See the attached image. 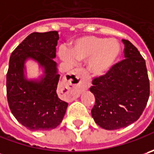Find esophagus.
Here are the masks:
<instances>
[{
  "mask_svg": "<svg viewBox=\"0 0 154 154\" xmlns=\"http://www.w3.org/2000/svg\"><path fill=\"white\" fill-rule=\"evenodd\" d=\"M85 75H86V74H85V72L82 69L76 68L68 76L67 82H68V84L69 86H72L73 92H74L73 93V98H75V97L79 96L80 89L83 87L82 81H83V79H84Z\"/></svg>",
  "mask_w": 154,
  "mask_h": 154,
  "instance_id": "34e87169",
  "label": "esophagus"
}]
</instances>
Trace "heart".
Instances as JSON below:
<instances>
[{
  "instance_id": "obj_1",
  "label": "heart",
  "mask_w": 154,
  "mask_h": 154,
  "mask_svg": "<svg viewBox=\"0 0 154 154\" xmlns=\"http://www.w3.org/2000/svg\"><path fill=\"white\" fill-rule=\"evenodd\" d=\"M121 54V45L115 38L86 36L74 41L70 51L62 50L59 55L64 62L74 63L89 59L88 68L93 74L103 75L114 67Z\"/></svg>"
}]
</instances>
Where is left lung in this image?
Returning a JSON list of instances; mask_svg holds the SVG:
<instances>
[{
  "instance_id": "left-lung-1",
  "label": "left lung",
  "mask_w": 154,
  "mask_h": 154,
  "mask_svg": "<svg viewBox=\"0 0 154 154\" xmlns=\"http://www.w3.org/2000/svg\"><path fill=\"white\" fill-rule=\"evenodd\" d=\"M122 41L125 59L115 64L106 74L95 78L90 88L96 100L92 118L107 130L127 127L137 121L150 93L144 58L128 40Z\"/></svg>"
}]
</instances>
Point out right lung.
Here are the masks:
<instances>
[{
  "instance_id": "add662e5",
  "label": "right lung",
  "mask_w": 154,
  "mask_h": 154,
  "mask_svg": "<svg viewBox=\"0 0 154 154\" xmlns=\"http://www.w3.org/2000/svg\"><path fill=\"white\" fill-rule=\"evenodd\" d=\"M56 31L31 33L12 52L7 74V97L13 115L30 130H50L62 122L68 103L57 95L60 74L56 58ZM38 62L43 74L29 80L25 62Z\"/></svg>"
}]
</instances>
